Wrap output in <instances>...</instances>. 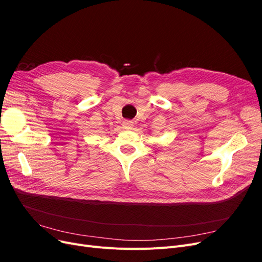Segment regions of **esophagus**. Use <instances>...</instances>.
Segmentation results:
<instances>
[{
    "label": "esophagus",
    "instance_id": "esophagus-1",
    "mask_svg": "<svg viewBox=\"0 0 262 262\" xmlns=\"http://www.w3.org/2000/svg\"><path fill=\"white\" fill-rule=\"evenodd\" d=\"M122 125H123V128L124 129H126V130H130V129H132L133 128V122L132 121H130V120H124L123 122H122Z\"/></svg>",
    "mask_w": 262,
    "mask_h": 262
}]
</instances>
